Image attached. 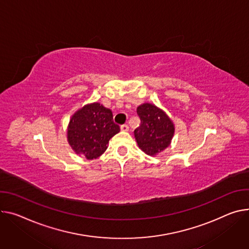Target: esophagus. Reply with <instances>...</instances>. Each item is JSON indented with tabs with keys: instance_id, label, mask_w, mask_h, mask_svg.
Wrapping results in <instances>:
<instances>
[{
	"instance_id": "34e87169",
	"label": "esophagus",
	"mask_w": 249,
	"mask_h": 249,
	"mask_svg": "<svg viewBox=\"0 0 249 249\" xmlns=\"http://www.w3.org/2000/svg\"><path fill=\"white\" fill-rule=\"evenodd\" d=\"M121 130L122 131H128L129 130V126L127 125V124H123V125H121Z\"/></svg>"
}]
</instances>
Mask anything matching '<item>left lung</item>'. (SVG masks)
<instances>
[{"label": "left lung", "instance_id": "left-lung-1", "mask_svg": "<svg viewBox=\"0 0 249 249\" xmlns=\"http://www.w3.org/2000/svg\"><path fill=\"white\" fill-rule=\"evenodd\" d=\"M141 124L134 135L139 148L149 156H155L169 147L175 133V126L166 113L151 103L137 108Z\"/></svg>", "mask_w": 249, "mask_h": 249}]
</instances>
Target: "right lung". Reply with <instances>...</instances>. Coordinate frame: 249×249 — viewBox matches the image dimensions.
Wrapping results in <instances>:
<instances>
[{
	"label": "right lung",
	"mask_w": 249,
	"mask_h": 249,
	"mask_svg": "<svg viewBox=\"0 0 249 249\" xmlns=\"http://www.w3.org/2000/svg\"><path fill=\"white\" fill-rule=\"evenodd\" d=\"M119 131L112 111L95 102L83 106L72 115L67 128V141L76 154L93 160L106 151L109 140Z\"/></svg>",
	"instance_id": "1"
}]
</instances>
